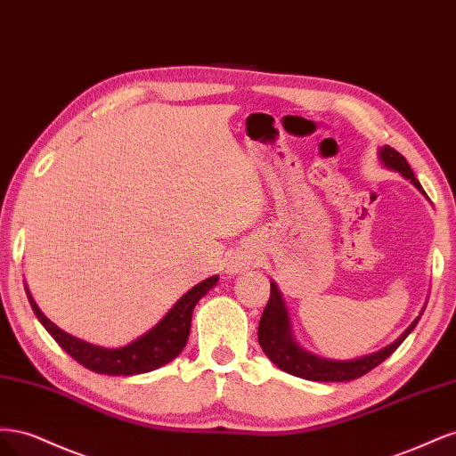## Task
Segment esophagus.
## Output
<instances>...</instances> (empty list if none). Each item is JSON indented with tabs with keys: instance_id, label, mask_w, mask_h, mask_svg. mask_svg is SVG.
Segmentation results:
<instances>
[{
	"instance_id": "1",
	"label": "esophagus",
	"mask_w": 456,
	"mask_h": 456,
	"mask_svg": "<svg viewBox=\"0 0 456 456\" xmlns=\"http://www.w3.org/2000/svg\"><path fill=\"white\" fill-rule=\"evenodd\" d=\"M255 262V253L249 247H241V249L233 255L228 262V273H243L245 270H249Z\"/></svg>"
}]
</instances>
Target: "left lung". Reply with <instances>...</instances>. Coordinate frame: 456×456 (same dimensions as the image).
Returning <instances> with one entry per match:
<instances>
[{
	"label": "left lung",
	"mask_w": 456,
	"mask_h": 456,
	"mask_svg": "<svg viewBox=\"0 0 456 456\" xmlns=\"http://www.w3.org/2000/svg\"><path fill=\"white\" fill-rule=\"evenodd\" d=\"M379 154H380V161L386 165V167L402 173L407 181H411L424 194V190L417 181L415 173H412L407 159L399 154L397 150L390 146H382ZM420 315L403 330L402 337L395 338L392 344H388V346L379 352L355 357V360H350V362L325 360V357L314 355L305 348H300L295 342L285 302L281 298L278 285L272 281L270 300L265 312H262L260 323H258V344L262 352L270 357L272 363L289 372V375H295L306 380H315V382H346V380H354L367 375L370 369H375L386 360V357H390L399 348V344L409 337L411 330L417 327Z\"/></svg>",
	"instance_id": "obj_1"
}]
</instances>
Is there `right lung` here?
I'll return each instance as SVG.
<instances>
[{"mask_svg": "<svg viewBox=\"0 0 456 456\" xmlns=\"http://www.w3.org/2000/svg\"><path fill=\"white\" fill-rule=\"evenodd\" d=\"M216 281L218 275H211V278L191 287L186 295L175 302V306L148 333L121 348H102L96 346V344H89L86 340L72 337L70 333L59 329L51 320H47L44 312L34 302L28 287H26V295H28L32 310L37 315L41 325L47 329V333L59 342V346L66 354H70L77 363L87 367L93 372H101V375L131 377L159 369L165 363L173 362L184 350L190 335L191 314H194L200 298L209 293Z\"/></svg>", "mask_w": 456, "mask_h": 456, "instance_id": "1", "label": "right lung"}]
</instances>
